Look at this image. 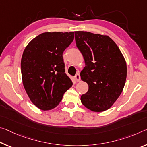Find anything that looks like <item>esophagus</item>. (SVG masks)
<instances>
[{
	"instance_id": "obj_1",
	"label": "esophagus",
	"mask_w": 147,
	"mask_h": 147,
	"mask_svg": "<svg viewBox=\"0 0 147 147\" xmlns=\"http://www.w3.org/2000/svg\"><path fill=\"white\" fill-rule=\"evenodd\" d=\"M74 79H75V80L76 82H79L80 80V74L77 73L76 74L75 76H74Z\"/></svg>"
}]
</instances>
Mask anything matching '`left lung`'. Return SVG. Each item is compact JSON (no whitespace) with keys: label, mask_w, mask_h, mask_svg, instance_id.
Wrapping results in <instances>:
<instances>
[{"label":"left lung","mask_w":147,"mask_h":147,"mask_svg":"<svg viewBox=\"0 0 147 147\" xmlns=\"http://www.w3.org/2000/svg\"><path fill=\"white\" fill-rule=\"evenodd\" d=\"M77 48L86 66L80 72L88 91L81 102L94 112L110 109L124 89L127 76L126 62L119 48L110 37L86 31H75Z\"/></svg>","instance_id":"8db88e82"}]
</instances>
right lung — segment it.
<instances>
[{
    "mask_svg": "<svg viewBox=\"0 0 147 147\" xmlns=\"http://www.w3.org/2000/svg\"><path fill=\"white\" fill-rule=\"evenodd\" d=\"M73 40L74 32H46L32 39L23 51V84L32 103L41 110L57 107L73 85L65 73L63 53Z\"/></svg>",
    "mask_w": 147,
    "mask_h": 147,
    "instance_id": "right-lung-1",
    "label": "right lung"
}]
</instances>
